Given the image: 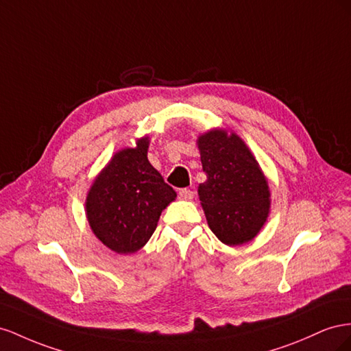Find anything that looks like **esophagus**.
I'll return each instance as SVG.
<instances>
[{
  "label": "esophagus",
  "mask_w": 351,
  "mask_h": 351,
  "mask_svg": "<svg viewBox=\"0 0 351 351\" xmlns=\"http://www.w3.org/2000/svg\"><path fill=\"white\" fill-rule=\"evenodd\" d=\"M193 197H194V191H191L189 188L179 189V198L181 199H191Z\"/></svg>",
  "instance_id": "1"
}]
</instances>
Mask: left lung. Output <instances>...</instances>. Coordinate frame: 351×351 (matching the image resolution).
Here are the masks:
<instances>
[{
	"mask_svg": "<svg viewBox=\"0 0 351 351\" xmlns=\"http://www.w3.org/2000/svg\"><path fill=\"white\" fill-rule=\"evenodd\" d=\"M207 181L198 195L212 232L228 245L254 238L269 213V186L252 152L235 134L215 129L198 138Z\"/></svg>",
	"mask_w": 351,
	"mask_h": 351,
	"instance_id": "obj_1",
	"label": "left lung"
}]
</instances>
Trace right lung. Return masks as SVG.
Here are the masks:
<instances>
[{
  "instance_id": "right-lung-1",
  "label": "right lung",
  "mask_w": 351,
  "mask_h": 351,
  "mask_svg": "<svg viewBox=\"0 0 351 351\" xmlns=\"http://www.w3.org/2000/svg\"><path fill=\"white\" fill-rule=\"evenodd\" d=\"M148 138L114 154L86 197V216L99 241L119 254L144 247L176 193L147 158Z\"/></svg>"
}]
</instances>
